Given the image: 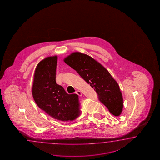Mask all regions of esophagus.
Listing matches in <instances>:
<instances>
[{"mask_svg": "<svg viewBox=\"0 0 160 160\" xmlns=\"http://www.w3.org/2000/svg\"><path fill=\"white\" fill-rule=\"evenodd\" d=\"M75 93L77 94V95H78L79 96H82V93L81 91H80L79 90L76 91Z\"/></svg>", "mask_w": 160, "mask_h": 160, "instance_id": "1", "label": "esophagus"}]
</instances>
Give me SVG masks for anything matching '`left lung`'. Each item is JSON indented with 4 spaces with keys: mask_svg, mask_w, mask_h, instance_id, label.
Returning a JSON list of instances; mask_svg holds the SVG:
<instances>
[{
    "mask_svg": "<svg viewBox=\"0 0 160 160\" xmlns=\"http://www.w3.org/2000/svg\"><path fill=\"white\" fill-rule=\"evenodd\" d=\"M64 62L74 69L85 81L97 92L99 100L114 116L122 112V94L117 82L104 66L91 57L74 52Z\"/></svg>",
    "mask_w": 160,
    "mask_h": 160,
    "instance_id": "left-lung-1",
    "label": "left lung"
}]
</instances>
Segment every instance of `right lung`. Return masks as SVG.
<instances>
[{
	"instance_id": "1",
	"label": "right lung",
	"mask_w": 160,
	"mask_h": 160,
	"mask_svg": "<svg viewBox=\"0 0 160 160\" xmlns=\"http://www.w3.org/2000/svg\"><path fill=\"white\" fill-rule=\"evenodd\" d=\"M57 56L48 57L35 69L32 92L36 103L49 116L60 121L76 119L81 113L78 95L68 94L56 82Z\"/></svg>"
}]
</instances>
